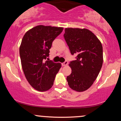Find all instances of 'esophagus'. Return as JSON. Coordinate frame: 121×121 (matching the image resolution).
I'll use <instances>...</instances> for the list:
<instances>
[{"mask_svg":"<svg viewBox=\"0 0 121 121\" xmlns=\"http://www.w3.org/2000/svg\"><path fill=\"white\" fill-rule=\"evenodd\" d=\"M68 61H65L64 62H63V63H62V66H66V65H68Z\"/></svg>","mask_w":121,"mask_h":121,"instance_id":"34e87169","label":"esophagus"}]
</instances>
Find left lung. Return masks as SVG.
I'll use <instances>...</instances> for the list:
<instances>
[{
    "mask_svg": "<svg viewBox=\"0 0 121 121\" xmlns=\"http://www.w3.org/2000/svg\"><path fill=\"white\" fill-rule=\"evenodd\" d=\"M72 55L76 60L69 65L72 73L66 77L69 87L81 92L94 83L103 64V50L101 41L92 32L86 28H66L64 35Z\"/></svg>",
    "mask_w": 121,
    "mask_h": 121,
    "instance_id": "1",
    "label": "left lung"
}]
</instances>
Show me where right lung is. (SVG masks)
<instances>
[{"label": "right lung", "instance_id": "1", "mask_svg": "<svg viewBox=\"0 0 121 121\" xmlns=\"http://www.w3.org/2000/svg\"><path fill=\"white\" fill-rule=\"evenodd\" d=\"M63 30L62 27L37 26L25 34L19 52L25 77L35 89L47 91L52 87L61 64L45 61L49 56L53 41Z\"/></svg>", "mask_w": 121, "mask_h": 121}]
</instances>
